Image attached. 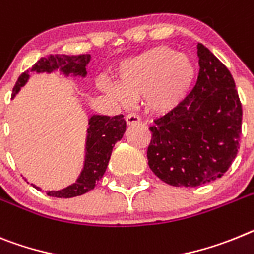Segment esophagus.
I'll return each instance as SVG.
<instances>
[{
  "label": "esophagus",
  "mask_w": 254,
  "mask_h": 254,
  "mask_svg": "<svg viewBox=\"0 0 254 254\" xmlns=\"http://www.w3.org/2000/svg\"><path fill=\"white\" fill-rule=\"evenodd\" d=\"M126 122H127V125L128 126H135L140 123V118L136 116L135 113H129V114L126 116Z\"/></svg>",
  "instance_id": "obj_1"
}]
</instances>
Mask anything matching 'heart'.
Instances as JSON below:
<instances>
[{"instance_id":"obj_1","label":"heart","mask_w":254,"mask_h":254,"mask_svg":"<svg viewBox=\"0 0 254 254\" xmlns=\"http://www.w3.org/2000/svg\"><path fill=\"white\" fill-rule=\"evenodd\" d=\"M196 69L189 56L170 46H155L119 63L114 83L104 88L119 103L142 99L154 114H168L189 95Z\"/></svg>"}]
</instances>
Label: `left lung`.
<instances>
[{"mask_svg": "<svg viewBox=\"0 0 254 254\" xmlns=\"http://www.w3.org/2000/svg\"><path fill=\"white\" fill-rule=\"evenodd\" d=\"M199 75L173 112L154 121L148 164L162 181L192 188L224 176L235 159L243 110L230 70L198 45Z\"/></svg>", "mask_w": 254, "mask_h": 254, "instance_id": "left-lung-1", "label": "left lung"}]
</instances>
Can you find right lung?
Returning <instances> with one entry per match:
<instances>
[{
	"label": "right lung",
	"instance_id": "obj_1",
	"mask_svg": "<svg viewBox=\"0 0 254 254\" xmlns=\"http://www.w3.org/2000/svg\"><path fill=\"white\" fill-rule=\"evenodd\" d=\"M90 54L83 55H50L47 58H41L36 64L30 68V70L24 71L18 78L12 90V96L20 90L21 86L25 84L29 71H53L60 70L64 74H79L82 77L86 75V65L90 62ZM126 131V121L123 114L116 117L94 116L90 119V128H88L87 137V157L86 163L78 181L73 185L68 186L66 189L59 191H47L49 196L56 198H73L84 192L90 191L95 188L96 183L106 171L109 163L110 154L113 146L123 137ZM34 186V185H33ZM38 189L37 186H34Z\"/></svg>",
	"mask_w": 254,
	"mask_h": 254
}]
</instances>
